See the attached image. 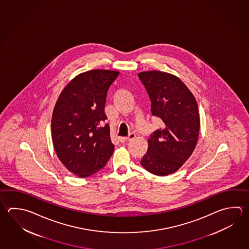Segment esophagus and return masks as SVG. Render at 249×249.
<instances>
[{
	"label": "esophagus",
	"mask_w": 249,
	"mask_h": 249,
	"mask_svg": "<svg viewBox=\"0 0 249 249\" xmlns=\"http://www.w3.org/2000/svg\"><path fill=\"white\" fill-rule=\"evenodd\" d=\"M134 138H136V134H134V133H131L129 136H127V137H120L119 138V140L121 142H128L132 140V139H134Z\"/></svg>",
	"instance_id": "34e87169"
}]
</instances>
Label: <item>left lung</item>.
Returning a JSON list of instances; mask_svg holds the SVG:
<instances>
[{"instance_id": "left-lung-1", "label": "left lung", "mask_w": 249, "mask_h": 249, "mask_svg": "<svg viewBox=\"0 0 249 249\" xmlns=\"http://www.w3.org/2000/svg\"><path fill=\"white\" fill-rule=\"evenodd\" d=\"M138 76L149 94L152 115L164 122L148 139L141 164L151 174L166 176L179 169L196 146L200 129L196 100L176 75L153 71Z\"/></svg>"}]
</instances>
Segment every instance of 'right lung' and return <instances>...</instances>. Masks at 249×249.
<instances>
[{
  "instance_id": "1",
  "label": "right lung",
  "mask_w": 249,
  "mask_h": 249,
  "mask_svg": "<svg viewBox=\"0 0 249 249\" xmlns=\"http://www.w3.org/2000/svg\"><path fill=\"white\" fill-rule=\"evenodd\" d=\"M119 72L93 70L76 75L61 91L52 115L53 144L66 168L81 178L102 169L114 145L105 113L108 89Z\"/></svg>"
}]
</instances>
